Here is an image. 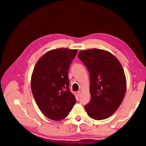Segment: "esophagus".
Wrapping results in <instances>:
<instances>
[{
    "label": "esophagus",
    "instance_id": "1",
    "mask_svg": "<svg viewBox=\"0 0 146 146\" xmlns=\"http://www.w3.org/2000/svg\"><path fill=\"white\" fill-rule=\"evenodd\" d=\"M80 95H81V91H77V92H76V95H77L78 97H80Z\"/></svg>",
    "mask_w": 146,
    "mask_h": 146
}]
</instances>
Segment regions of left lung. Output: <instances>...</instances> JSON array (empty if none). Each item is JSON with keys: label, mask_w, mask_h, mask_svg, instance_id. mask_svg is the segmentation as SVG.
Returning a JSON list of instances; mask_svg holds the SVG:
<instances>
[{"label": "left lung", "mask_w": 146, "mask_h": 146, "mask_svg": "<svg viewBox=\"0 0 146 146\" xmlns=\"http://www.w3.org/2000/svg\"><path fill=\"white\" fill-rule=\"evenodd\" d=\"M78 57L88 68L90 76L91 100L84 108L90 117L106 119L122 103L126 91V79L118 59L99 49L81 51Z\"/></svg>", "instance_id": "8db88e82"}]
</instances>
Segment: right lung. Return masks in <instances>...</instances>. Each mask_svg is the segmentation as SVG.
Masks as SVG:
<instances>
[{
    "mask_svg": "<svg viewBox=\"0 0 146 146\" xmlns=\"http://www.w3.org/2000/svg\"><path fill=\"white\" fill-rule=\"evenodd\" d=\"M76 53V49H53L44 54L35 66L32 93L41 111L49 119L65 118L76 103L69 88L68 70Z\"/></svg>",
    "mask_w": 146,
    "mask_h": 146,
    "instance_id": "1",
    "label": "right lung"
}]
</instances>
